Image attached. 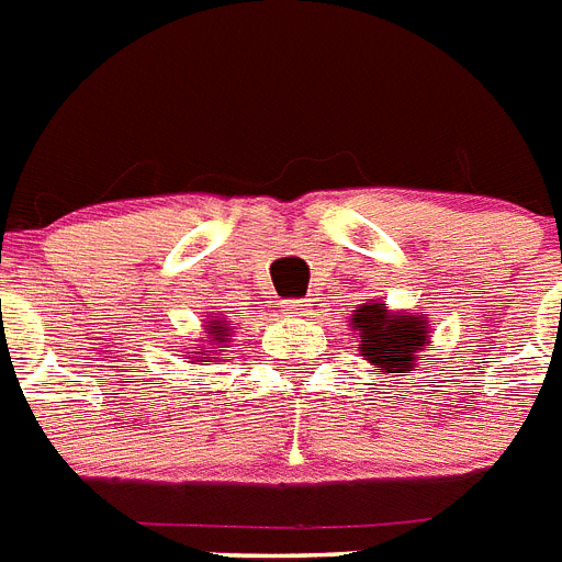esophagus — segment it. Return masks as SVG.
<instances>
[{
  "label": "esophagus",
  "instance_id": "34e87169",
  "mask_svg": "<svg viewBox=\"0 0 562 562\" xmlns=\"http://www.w3.org/2000/svg\"><path fill=\"white\" fill-rule=\"evenodd\" d=\"M308 303L306 300H285V312H291V315H300V312H303V308H306Z\"/></svg>",
  "mask_w": 562,
  "mask_h": 562
}]
</instances>
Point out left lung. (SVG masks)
Listing matches in <instances>:
<instances>
[{
  "instance_id": "left-lung-1",
  "label": "left lung",
  "mask_w": 562,
  "mask_h": 562,
  "mask_svg": "<svg viewBox=\"0 0 562 562\" xmlns=\"http://www.w3.org/2000/svg\"><path fill=\"white\" fill-rule=\"evenodd\" d=\"M352 329H359L361 356L375 364L379 373H405L428 344V326L423 317L414 312L393 315L384 303L356 308Z\"/></svg>"
}]
</instances>
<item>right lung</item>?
Here are the masks:
<instances>
[{"label": "right lung", "mask_w": 562, "mask_h": 562, "mask_svg": "<svg viewBox=\"0 0 562 562\" xmlns=\"http://www.w3.org/2000/svg\"><path fill=\"white\" fill-rule=\"evenodd\" d=\"M210 329H212V341L221 344V341H227V333H229V326L224 324V321H210ZM210 350H203V356H206ZM203 356H194V359H203Z\"/></svg>", "instance_id": "obj_1"}]
</instances>
